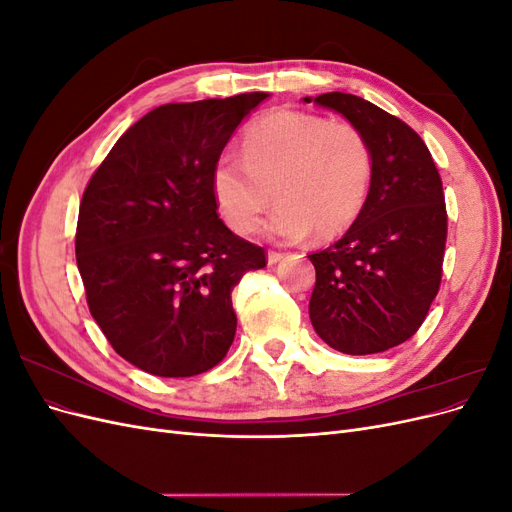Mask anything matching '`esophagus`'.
Wrapping results in <instances>:
<instances>
[{"label":"esophagus","instance_id":"1","mask_svg":"<svg viewBox=\"0 0 512 512\" xmlns=\"http://www.w3.org/2000/svg\"><path fill=\"white\" fill-rule=\"evenodd\" d=\"M282 258H284L282 252H269V254H267V262H269V265H277V262H280Z\"/></svg>","mask_w":512,"mask_h":512}]
</instances>
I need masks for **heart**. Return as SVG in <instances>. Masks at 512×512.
<instances>
[{
    "mask_svg": "<svg viewBox=\"0 0 512 512\" xmlns=\"http://www.w3.org/2000/svg\"><path fill=\"white\" fill-rule=\"evenodd\" d=\"M241 149L243 158L222 156L213 170V192L232 230L252 232L275 198L262 224L267 239L297 243L312 230L333 237L365 205L374 156L350 121L277 108L245 130Z\"/></svg>",
    "mask_w": 512,
    "mask_h": 512,
    "instance_id": "1",
    "label": "heart"
}]
</instances>
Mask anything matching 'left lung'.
<instances>
[{
	"label": "left lung",
	"mask_w": 512,
	"mask_h": 512,
	"mask_svg": "<svg viewBox=\"0 0 512 512\" xmlns=\"http://www.w3.org/2000/svg\"><path fill=\"white\" fill-rule=\"evenodd\" d=\"M314 104L365 134L374 173L346 235L307 256L316 269L309 318L322 342L339 352H384L418 331L438 294L446 243L442 179L423 138L376 104L342 91Z\"/></svg>",
	"instance_id": "obj_1"
}]
</instances>
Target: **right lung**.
<instances>
[{"label": "right lung", "mask_w": 512, "mask_h": 512, "mask_svg": "<svg viewBox=\"0 0 512 512\" xmlns=\"http://www.w3.org/2000/svg\"><path fill=\"white\" fill-rule=\"evenodd\" d=\"M265 91L153 108L89 179L76 265L89 312L119 356L190 378L218 365L237 331L230 292L265 250L218 215L213 170Z\"/></svg>", "instance_id": "add662e5"}]
</instances>
